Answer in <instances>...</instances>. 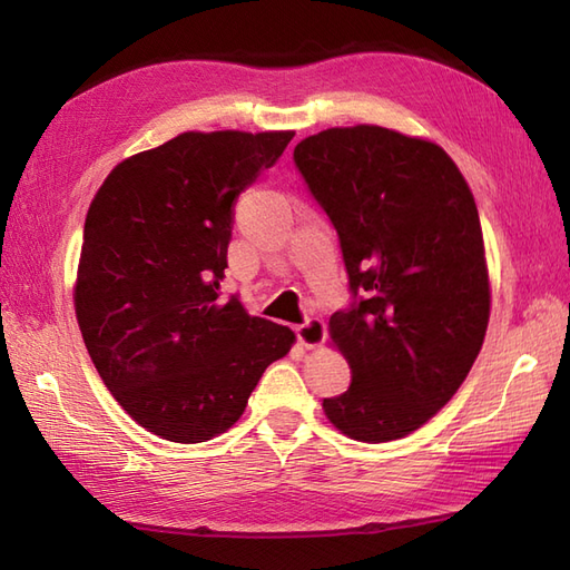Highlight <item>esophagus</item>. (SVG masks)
Listing matches in <instances>:
<instances>
[{"mask_svg":"<svg viewBox=\"0 0 570 570\" xmlns=\"http://www.w3.org/2000/svg\"><path fill=\"white\" fill-rule=\"evenodd\" d=\"M325 335H328V328H325L323 318H308L301 325H296V337L304 347H318L323 345Z\"/></svg>","mask_w":570,"mask_h":570,"instance_id":"obj_1","label":"esophagus"}]
</instances>
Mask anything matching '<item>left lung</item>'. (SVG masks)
Listing matches in <instances>:
<instances>
[{
    "instance_id": "left-lung-1",
    "label": "left lung",
    "mask_w": 570,
    "mask_h": 570,
    "mask_svg": "<svg viewBox=\"0 0 570 570\" xmlns=\"http://www.w3.org/2000/svg\"><path fill=\"white\" fill-rule=\"evenodd\" d=\"M294 164L341 239L353 304L331 316L353 382L323 399L355 441H396L451 402L490 321L475 198L439 144L377 125L306 137Z\"/></svg>"
}]
</instances>
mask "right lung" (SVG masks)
Here are the masks:
<instances>
[{"label": "right lung", "instance_id": "add662e5", "mask_svg": "<svg viewBox=\"0 0 570 570\" xmlns=\"http://www.w3.org/2000/svg\"><path fill=\"white\" fill-rule=\"evenodd\" d=\"M294 131H184L129 156L82 229L76 316L95 370L139 426L203 443L242 416L286 325L223 298L233 208Z\"/></svg>", "mask_w": 570, "mask_h": 570}]
</instances>
